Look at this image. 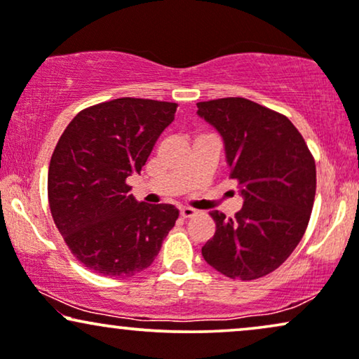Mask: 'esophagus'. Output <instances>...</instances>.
Returning a JSON list of instances; mask_svg holds the SVG:
<instances>
[{
  "mask_svg": "<svg viewBox=\"0 0 359 359\" xmlns=\"http://www.w3.org/2000/svg\"><path fill=\"white\" fill-rule=\"evenodd\" d=\"M180 215H181V218L188 219V218H193V216L196 215V211H194L193 208H181Z\"/></svg>",
  "mask_w": 359,
  "mask_h": 359,
  "instance_id": "1",
  "label": "esophagus"
}]
</instances>
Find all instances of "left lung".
Instances as JSON below:
<instances>
[{
  "label": "left lung",
  "instance_id": "obj_1",
  "mask_svg": "<svg viewBox=\"0 0 359 359\" xmlns=\"http://www.w3.org/2000/svg\"><path fill=\"white\" fill-rule=\"evenodd\" d=\"M198 114L223 136L229 178L245 198L234 218L211 211L216 231L203 258L231 280H258L280 268L306 231L315 158L285 114L251 100L200 101Z\"/></svg>",
  "mask_w": 359,
  "mask_h": 359
}]
</instances>
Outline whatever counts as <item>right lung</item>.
I'll use <instances>...</instances> for the list:
<instances>
[{
  "instance_id": "right-lung-1",
  "label": "right lung",
  "mask_w": 359,
  "mask_h": 359,
  "mask_svg": "<svg viewBox=\"0 0 359 359\" xmlns=\"http://www.w3.org/2000/svg\"><path fill=\"white\" fill-rule=\"evenodd\" d=\"M170 101L118 98L72 119L48 170V201L57 231L91 271L130 278L153 263L178 219L171 205H144L126 178L144 166L175 119Z\"/></svg>"
}]
</instances>
